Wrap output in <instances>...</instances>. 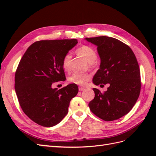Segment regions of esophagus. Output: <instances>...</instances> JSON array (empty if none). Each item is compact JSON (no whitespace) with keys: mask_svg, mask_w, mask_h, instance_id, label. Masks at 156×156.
I'll list each match as a JSON object with an SVG mask.
<instances>
[{"mask_svg":"<svg viewBox=\"0 0 156 156\" xmlns=\"http://www.w3.org/2000/svg\"><path fill=\"white\" fill-rule=\"evenodd\" d=\"M84 89H85L84 87H79V91H82V90H84Z\"/></svg>","mask_w":156,"mask_h":156,"instance_id":"34e87169","label":"esophagus"}]
</instances>
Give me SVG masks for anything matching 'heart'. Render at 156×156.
<instances>
[{
	"label": "heart",
	"instance_id": "b5f03b06",
	"mask_svg": "<svg viewBox=\"0 0 156 156\" xmlns=\"http://www.w3.org/2000/svg\"><path fill=\"white\" fill-rule=\"evenodd\" d=\"M77 52L82 57L86 59L89 64H92L96 62L97 59V52L90 46L84 45L78 49ZM72 55L71 53H67L62 60V67L66 72H69L72 67ZM90 75L88 74H83V73L75 72L69 76L68 80L71 83L84 86L87 84V82L90 80Z\"/></svg>",
	"mask_w": 156,
	"mask_h": 156
}]
</instances>
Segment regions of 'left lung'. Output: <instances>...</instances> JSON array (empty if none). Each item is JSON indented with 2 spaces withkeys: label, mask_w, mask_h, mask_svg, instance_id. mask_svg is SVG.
Listing matches in <instances>:
<instances>
[{
  "label": "left lung",
  "mask_w": 156,
  "mask_h": 156,
  "mask_svg": "<svg viewBox=\"0 0 156 156\" xmlns=\"http://www.w3.org/2000/svg\"><path fill=\"white\" fill-rule=\"evenodd\" d=\"M85 40L97 46L101 59L92 82L100 87L109 85L104 93L93 88L95 96L88 106L102 120H117L131 110L140 96V70L136 57L128 45L113 37L100 36Z\"/></svg>",
  "instance_id": "1"
}]
</instances>
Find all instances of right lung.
I'll return each mask as SVG.
<instances>
[{"mask_svg":"<svg viewBox=\"0 0 156 156\" xmlns=\"http://www.w3.org/2000/svg\"><path fill=\"white\" fill-rule=\"evenodd\" d=\"M77 44L76 39L36 41L19 62L15 78L16 94L25 114L38 125L58 124L78 94L75 84L61 89L52 88L53 82L66 80L63 58Z\"/></svg>","mask_w":156,"mask_h":156,"instance_id":"add662e5","label":"right lung"}]
</instances>
